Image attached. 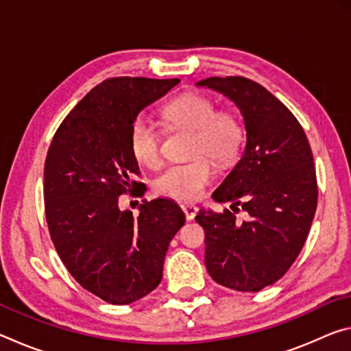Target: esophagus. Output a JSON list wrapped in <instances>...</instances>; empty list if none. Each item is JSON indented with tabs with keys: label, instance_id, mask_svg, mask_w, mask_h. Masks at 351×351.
Masks as SVG:
<instances>
[{
	"label": "esophagus",
	"instance_id": "34e87169",
	"mask_svg": "<svg viewBox=\"0 0 351 351\" xmlns=\"http://www.w3.org/2000/svg\"><path fill=\"white\" fill-rule=\"evenodd\" d=\"M181 209L184 212V215H186V219H189V221L197 217V213H198V207L192 203H182Z\"/></svg>",
	"mask_w": 351,
	"mask_h": 351
}]
</instances>
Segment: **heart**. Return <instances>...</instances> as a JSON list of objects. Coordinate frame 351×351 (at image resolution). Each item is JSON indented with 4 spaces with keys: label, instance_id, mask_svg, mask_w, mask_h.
Returning a JSON list of instances; mask_svg holds the SVG:
<instances>
[{
    "label": "heart",
    "instance_id": "b5f03b06",
    "mask_svg": "<svg viewBox=\"0 0 351 351\" xmlns=\"http://www.w3.org/2000/svg\"><path fill=\"white\" fill-rule=\"evenodd\" d=\"M164 121L171 128L190 132L189 153L192 159L169 165L154 180V192L161 197L192 201L203 195L215 176L217 162H229L239 154L245 128L230 110H217L213 100L198 93H186L162 108ZM162 136L144 114L133 119L128 132V148L134 161L148 169L161 164Z\"/></svg>",
    "mask_w": 351,
    "mask_h": 351
}]
</instances>
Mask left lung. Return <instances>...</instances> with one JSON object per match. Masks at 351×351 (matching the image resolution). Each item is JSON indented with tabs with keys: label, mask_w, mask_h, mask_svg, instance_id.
Segmentation results:
<instances>
[{
	"label": "left lung",
	"mask_w": 351,
	"mask_h": 351,
	"mask_svg": "<svg viewBox=\"0 0 351 351\" xmlns=\"http://www.w3.org/2000/svg\"><path fill=\"white\" fill-rule=\"evenodd\" d=\"M198 85L232 99L246 127L245 153L212 195L232 210L201 209L195 218L206 232V268L221 287L257 293L287 274L310 232L317 207L311 147L293 112L260 83L228 75Z\"/></svg>",
	"instance_id": "obj_1"
}]
</instances>
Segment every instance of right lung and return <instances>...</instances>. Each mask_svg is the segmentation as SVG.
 Returning a JSON list of instances; mask_svg holds the SVG:
<instances>
[{
    "mask_svg": "<svg viewBox=\"0 0 351 351\" xmlns=\"http://www.w3.org/2000/svg\"><path fill=\"white\" fill-rule=\"evenodd\" d=\"M180 79L111 77L77 104L52 138L45 162V212L52 243L77 282L112 305L142 299L162 278L165 252L184 223L173 201L119 209L142 197L128 148L133 119Z\"/></svg>",
    "mask_w": 351,
    "mask_h": 351,
    "instance_id": "obj_1",
    "label": "right lung"
}]
</instances>
